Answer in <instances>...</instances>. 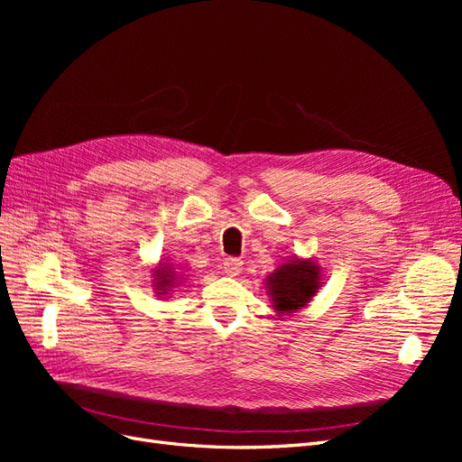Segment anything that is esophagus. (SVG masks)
I'll return each mask as SVG.
<instances>
[{"label":"esophagus","instance_id":"1","mask_svg":"<svg viewBox=\"0 0 462 462\" xmlns=\"http://www.w3.org/2000/svg\"><path fill=\"white\" fill-rule=\"evenodd\" d=\"M243 272V262L239 258H227L223 262V273H227L229 277L239 275Z\"/></svg>","mask_w":462,"mask_h":462}]
</instances>
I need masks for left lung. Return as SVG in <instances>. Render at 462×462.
Returning <instances> with one entry per match:
<instances>
[{
    "label": "left lung",
    "mask_w": 462,
    "mask_h": 462,
    "mask_svg": "<svg viewBox=\"0 0 462 462\" xmlns=\"http://www.w3.org/2000/svg\"><path fill=\"white\" fill-rule=\"evenodd\" d=\"M321 287L319 265L310 258H291L265 277V292L277 314L289 316L309 306Z\"/></svg>",
    "instance_id": "left-lung-1"
}]
</instances>
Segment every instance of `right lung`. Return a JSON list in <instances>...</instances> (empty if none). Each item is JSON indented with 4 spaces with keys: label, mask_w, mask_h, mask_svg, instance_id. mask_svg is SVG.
<instances>
[{
    "label": "right lung",
    "mask_w": 462,
    "mask_h": 462,
    "mask_svg": "<svg viewBox=\"0 0 462 462\" xmlns=\"http://www.w3.org/2000/svg\"><path fill=\"white\" fill-rule=\"evenodd\" d=\"M153 291L158 292L160 297H165L167 292L170 291H173V289H177L179 285H180V273H179V270L175 268L173 263H170V262H160L158 263V268H153Z\"/></svg>",
    "instance_id": "1"
}]
</instances>
